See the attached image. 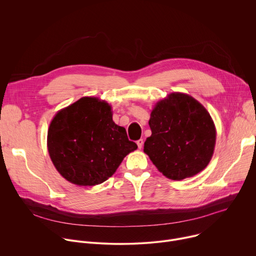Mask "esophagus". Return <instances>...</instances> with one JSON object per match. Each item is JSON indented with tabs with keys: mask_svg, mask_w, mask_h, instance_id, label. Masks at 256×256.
<instances>
[{
	"mask_svg": "<svg viewBox=\"0 0 256 256\" xmlns=\"http://www.w3.org/2000/svg\"><path fill=\"white\" fill-rule=\"evenodd\" d=\"M136 144H138V149H142V144H144V140L140 138V140H136Z\"/></svg>",
	"mask_w": 256,
	"mask_h": 256,
	"instance_id": "esophagus-1",
	"label": "esophagus"
}]
</instances>
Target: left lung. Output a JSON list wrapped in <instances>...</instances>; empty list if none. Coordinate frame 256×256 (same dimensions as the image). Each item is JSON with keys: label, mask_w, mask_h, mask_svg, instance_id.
Wrapping results in <instances>:
<instances>
[{"label": "left lung", "mask_w": 256, "mask_h": 256, "mask_svg": "<svg viewBox=\"0 0 256 256\" xmlns=\"http://www.w3.org/2000/svg\"><path fill=\"white\" fill-rule=\"evenodd\" d=\"M144 152L167 178L182 180L202 171L216 144V126L206 109L190 95L174 92L156 103Z\"/></svg>", "instance_id": "obj_1"}]
</instances>
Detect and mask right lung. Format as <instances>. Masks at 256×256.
<instances>
[{
    "instance_id": "1",
    "label": "right lung",
    "mask_w": 256,
    "mask_h": 256,
    "mask_svg": "<svg viewBox=\"0 0 256 256\" xmlns=\"http://www.w3.org/2000/svg\"><path fill=\"white\" fill-rule=\"evenodd\" d=\"M48 149L66 180L93 186L112 177L138 146L128 140L124 128L114 124L112 106L106 101L82 97L60 109L50 122Z\"/></svg>"
}]
</instances>
